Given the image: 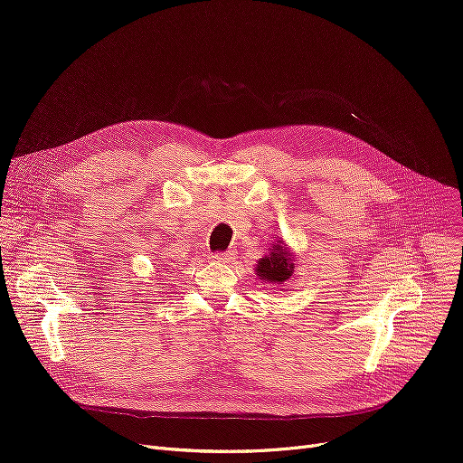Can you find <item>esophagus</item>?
Masks as SVG:
<instances>
[{"label":"esophagus","instance_id":"esophagus-1","mask_svg":"<svg viewBox=\"0 0 463 463\" xmlns=\"http://www.w3.org/2000/svg\"><path fill=\"white\" fill-rule=\"evenodd\" d=\"M210 259L212 260H223V263H229V260L236 259V251H232V250H229V251H215V253L210 255Z\"/></svg>","mask_w":463,"mask_h":463}]
</instances>
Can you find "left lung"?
<instances>
[{
  "label": "left lung",
  "mask_w": 463,
  "mask_h": 463,
  "mask_svg": "<svg viewBox=\"0 0 463 463\" xmlns=\"http://www.w3.org/2000/svg\"><path fill=\"white\" fill-rule=\"evenodd\" d=\"M293 259L286 248H281L279 244L274 246L270 251V257H265L259 260L257 272L263 279L269 281H286L293 274Z\"/></svg>",
  "instance_id": "obj_1"
}]
</instances>
